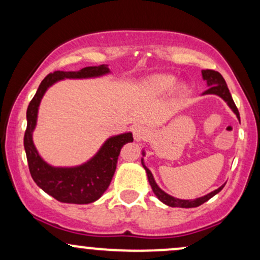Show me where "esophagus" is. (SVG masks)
<instances>
[{
    "label": "esophagus",
    "mask_w": 260,
    "mask_h": 260,
    "mask_svg": "<svg viewBox=\"0 0 260 260\" xmlns=\"http://www.w3.org/2000/svg\"><path fill=\"white\" fill-rule=\"evenodd\" d=\"M151 131L150 128L144 126V124H138L133 128V137L137 142H143V140H147L150 137Z\"/></svg>",
    "instance_id": "esophagus-1"
}]
</instances>
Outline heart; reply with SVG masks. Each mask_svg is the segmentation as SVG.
<instances>
[{
    "instance_id": "1",
    "label": "heart",
    "mask_w": 260,
    "mask_h": 260,
    "mask_svg": "<svg viewBox=\"0 0 260 260\" xmlns=\"http://www.w3.org/2000/svg\"><path fill=\"white\" fill-rule=\"evenodd\" d=\"M176 83L175 77L172 76H155L149 79V88L159 94H165L174 88Z\"/></svg>"
}]
</instances>
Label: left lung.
I'll return each instance as SVG.
<instances>
[{
    "mask_svg": "<svg viewBox=\"0 0 260 260\" xmlns=\"http://www.w3.org/2000/svg\"><path fill=\"white\" fill-rule=\"evenodd\" d=\"M202 74H203V79L207 80L208 86H209L208 90H205L204 92H203V95H205V94L219 95L220 98H222V99L225 100L226 103H228V105L231 107L232 111L236 113L237 118L240 120V112H238L237 107H236L234 100H232V96H231V94H230L228 84H226L225 79H223V77L221 76V74H220L219 72H216V71H213V70H203ZM142 164H143V160H142ZM143 168H144L145 171H147L149 183H150L151 188H153V192L155 193V196H156L157 198H159L160 201L164 203V204L169 205V207H172V208H176V207H178V208H196V207H199V205H202L203 203L208 202L209 199L213 198L214 196L217 194V193H219L220 190L222 189L223 186H225V184H222L221 187H219L217 189L214 190V192L209 193V194L202 197V198H197V199H194V201H184V199H177V198H174V197L169 196L168 193L164 192L162 189H160L159 186L156 184V182H155L153 175H151V172L149 171V169L144 165V164H143Z\"/></svg>",
    "mask_w": 260,
    "mask_h": 260,
    "instance_id": "left-lung-1",
    "label": "left lung"
}]
</instances>
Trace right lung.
<instances>
[{
	"mask_svg": "<svg viewBox=\"0 0 260 260\" xmlns=\"http://www.w3.org/2000/svg\"><path fill=\"white\" fill-rule=\"evenodd\" d=\"M105 64L82 68L77 72H56L47 74L39 85L28 110H26V129L24 134V149L30 175L35 183L44 192L62 203L89 204L99 199L110 186L117 166L122 147L133 142L132 133L111 137L101 147L99 153L84 165L77 168H53L41 159L32 143L31 133L37 124L38 107L41 98L49 86L64 78H90L109 73Z\"/></svg>",
	"mask_w": 260,
	"mask_h": 260,
	"instance_id": "1",
	"label": "right lung"
}]
</instances>
